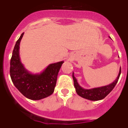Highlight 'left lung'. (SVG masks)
I'll return each mask as SVG.
<instances>
[{
	"mask_svg": "<svg viewBox=\"0 0 128 128\" xmlns=\"http://www.w3.org/2000/svg\"><path fill=\"white\" fill-rule=\"evenodd\" d=\"M120 74H121V67L120 69L119 74H118L117 78L112 83L108 85L101 86V87L94 88L92 89H84L83 88H82L77 82V80H76V78L74 77L73 73H72V78H73L74 86L77 94L84 98L94 101L100 100L104 98L105 97L112 91L118 81Z\"/></svg>",
	"mask_w": 128,
	"mask_h": 128,
	"instance_id": "1",
	"label": "left lung"
}]
</instances>
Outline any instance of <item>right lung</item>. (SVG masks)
I'll list each match as a JSON object with an SVG mask.
<instances>
[{
    "mask_svg": "<svg viewBox=\"0 0 128 128\" xmlns=\"http://www.w3.org/2000/svg\"><path fill=\"white\" fill-rule=\"evenodd\" d=\"M22 33L16 42L10 59V74L16 88L26 98L40 100L53 94L57 82L58 74L64 62L50 64L40 74H31L24 67L19 56L20 43Z\"/></svg>",
    "mask_w": 128,
    "mask_h": 128,
    "instance_id": "add662e5",
    "label": "right lung"
}]
</instances>
